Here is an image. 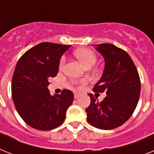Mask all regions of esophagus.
I'll list each match as a JSON object with an SVG mask.
<instances>
[{
    "mask_svg": "<svg viewBox=\"0 0 154 154\" xmlns=\"http://www.w3.org/2000/svg\"><path fill=\"white\" fill-rule=\"evenodd\" d=\"M80 97V94L78 93H74V98H77Z\"/></svg>",
    "mask_w": 154,
    "mask_h": 154,
    "instance_id": "34e87169",
    "label": "esophagus"
}]
</instances>
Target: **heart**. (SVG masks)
<instances>
[{
  "label": "heart",
  "mask_w": 154,
  "mask_h": 154,
  "mask_svg": "<svg viewBox=\"0 0 154 154\" xmlns=\"http://www.w3.org/2000/svg\"><path fill=\"white\" fill-rule=\"evenodd\" d=\"M75 56L85 67L89 66V65H94L97 61V57L95 55V53L93 51H91L90 49H78V50L75 52ZM64 63H65V59L62 58L60 60V67H62L63 65H64ZM85 83V80L79 82L80 85H84Z\"/></svg>",
  "instance_id": "heart-1"
}]
</instances>
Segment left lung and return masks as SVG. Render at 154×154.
<instances>
[{
	"label": "left lung",
	"instance_id": "obj_1",
	"mask_svg": "<svg viewBox=\"0 0 154 154\" xmlns=\"http://www.w3.org/2000/svg\"><path fill=\"white\" fill-rule=\"evenodd\" d=\"M96 49L105 59L101 79L94 92L106 93L103 101H97L92 94L90 105L86 108L87 122L101 129L121 126L131 117L138 103L141 81L130 56L112 44H99Z\"/></svg>",
	"mask_w": 154,
	"mask_h": 154
}]
</instances>
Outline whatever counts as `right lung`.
I'll use <instances>...</instances> for the list:
<instances>
[{"instance_id":"obj_1","label":"right lung","mask_w":154,"mask_h":154,"mask_svg":"<svg viewBox=\"0 0 154 154\" xmlns=\"http://www.w3.org/2000/svg\"><path fill=\"white\" fill-rule=\"evenodd\" d=\"M70 45L42 42L25 52L17 61L12 79V97L23 121L38 130L62 124L73 94L63 89L52 96L49 79L57 76L61 56Z\"/></svg>"}]
</instances>
